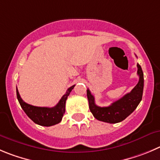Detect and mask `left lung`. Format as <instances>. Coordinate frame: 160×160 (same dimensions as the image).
<instances>
[{
	"label": "left lung",
	"instance_id": "1",
	"mask_svg": "<svg viewBox=\"0 0 160 160\" xmlns=\"http://www.w3.org/2000/svg\"><path fill=\"white\" fill-rule=\"evenodd\" d=\"M138 83L129 93L113 102L109 107H101L95 104V98L90 90H87V96L89 102V109L94 117L98 121L107 123H118L125 120L135 110L142 99L144 90V73L141 65L137 64Z\"/></svg>",
	"mask_w": 160,
	"mask_h": 160
}]
</instances>
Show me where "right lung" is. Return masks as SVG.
I'll return each mask as SVG.
<instances>
[{
  "label": "right lung",
  "mask_w": 160,
  "mask_h": 160,
  "mask_svg": "<svg viewBox=\"0 0 160 160\" xmlns=\"http://www.w3.org/2000/svg\"><path fill=\"white\" fill-rule=\"evenodd\" d=\"M74 87L75 85H72V87L68 88L66 93L62 97L58 103L51 108L35 107V106L27 103L21 98L17 88H16V95H17L18 101L23 111L33 122L42 126H51V125L58 124L62 121L65 111V102Z\"/></svg>",
  "instance_id": "1"
}]
</instances>
